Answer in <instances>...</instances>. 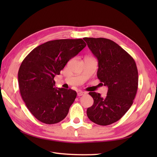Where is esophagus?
Listing matches in <instances>:
<instances>
[{
  "mask_svg": "<svg viewBox=\"0 0 157 157\" xmlns=\"http://www.w3.org/2000/svg\"><path fill=\"white\" fill-rule=\"evenodd\" d=\"M85 94H86V92H82V91H79V92H78V96H84V95H85Z\"/></svg>",
  "mask_w": 157,
  "mask_h": 157,
  "instance_id": "obj_1",
  "label": "esophagus"
}]
</instances>
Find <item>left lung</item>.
<instances>
[{"label": "left lung", "mask_w": 157, "mask_h": 157, "mask_svg": "<svg viewBox=\"0 0 157 157\" xmlns=\"http://www.w3.org/2000/svg\"><path fill=\"white\" fill-rule=\"evenodd\" d=\"M84 40L98 59V78L108 87L104 98L99 93L89 92L94 104L88 108L87 116L96 124L108 125L121 119L133 104L138 85L137 67L134 59L111 40Z\"/></svg>", "instance_id": "8db88e82"}]
</instances>
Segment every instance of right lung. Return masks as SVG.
<instances>
[{
	"label": "right lung",
	"mask_w": 157,
	"mask_h": 157,
	"mask_svg": "<svg viewBox=\"0 0 157 157\" xmlns=\"http://www.w3.org/2000/svg\"><path fill=\"white\" fill-rule=\"evenodd\" d=\"M86 46L82 39L48 41L32 50L21 63L18 71L20 93L40 121L55 124L67 115L77 93L71 89L56 88L54 78Z\"/></svg>",
	"instance_id": "obj_1"
}]
</instances>
